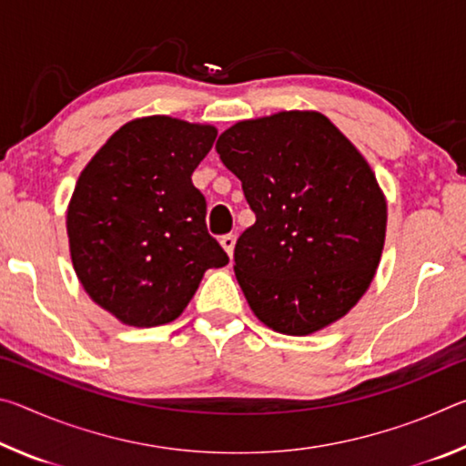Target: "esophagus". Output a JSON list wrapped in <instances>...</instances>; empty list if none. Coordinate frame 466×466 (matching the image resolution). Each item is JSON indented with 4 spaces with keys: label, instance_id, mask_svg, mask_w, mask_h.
<instances>
[{
    "label": "esophagus",
    "instance_id": "esophagus-1",
    "mask_svg": "<svg viewBox=\"0 0 466 466\" xmlns=\"http://www.w3.org/2000/svg\"><path fill=\"white\" fill-rule=\"evenodd\" d=\"M219 244H222V248L228 252V257L232 258L234 255V244H236V236L234 234H226L219 238Z\"/></svg>",
    "mask_w": 466,
    "mask_h": 466
}]
</instances>
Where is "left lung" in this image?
<instances>
[{"mask_svg":"<svg viewBox=\"0 0 466 466\" xmlns=\"http://www.w3.org/2000/svg\"><path fill=\"white\" fill-rule=\"evenodd\" d=\"M216 149L257 216L234 248L255 317L294 337L343 319L372 283L386 238V197L366 157L317 110L238 121Z\"/></svg>","mask_w":466,"mask_h":466,"instance_id":"left-lung-1","label":"left lung"}]
</instances>
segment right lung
<instances>
[{"mask_svg":"<svg viewBox=\"0 0 466 466\" xmlns=\"http://www.w3.org/2000/svg\"><path fill=\"white\" fill-rule=\"evenodd\" d=\"M216 136L214 125L141 116L116 129L77 178L66 222L74 271L123 325L178 319L203 273L228 265L191 180Z\"/></svg>","mask_w":466,"mask_h":466,"instance_id":"1","label":"right lung"}]
</instances>
